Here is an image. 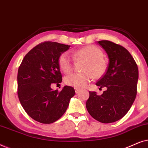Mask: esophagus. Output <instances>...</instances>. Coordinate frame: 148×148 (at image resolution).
<instances>
[{
  "label": "esophagus",
  "instance_id": "obj_1",
  "mask_svg": "<svg viewBox=\"0 0 148 148\" xmlns=\"http://www.w3.org/2000/svg\"><path fill=\"white\" fill-rule=\"evenodd\" d=\"M75 93H76V94H78V93L80 91H81V90H80V89H79V88H75Z\"/></svg>",
  "mask_w": 148,
  "mask_h": 148
}]
</instances>
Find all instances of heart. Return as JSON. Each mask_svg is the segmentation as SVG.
I'll return each mask as SVG.
<instances>
[{"mask_svg":"<svg viewBox=\"0 0 148 148\" xmlns=\"http://www.w3.org/2000/svg\"><path fill=\"white\" fill-rule=\"evenodd\" d=\"M74 60H84L82 73H72L64 78V83L67 86L77 88H84L92 79L93 77L98 79L104 74L107 63L103 58V52L98 47L94 45L86 46L75 51L71 52ZM60 69L64 73L71 72L73 68V62L67 53L60 54L58 60Z\"/></svg>","mask_w":148,"mask_h":148,"instance_id":"heart-1","label":"heart"}]
</instances>
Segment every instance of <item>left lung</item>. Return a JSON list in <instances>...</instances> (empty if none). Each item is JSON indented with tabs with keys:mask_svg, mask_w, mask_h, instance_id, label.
<instances>
[{
	"mask_svg": "<svg viewBox=\"0 0 148 148\" xmlns=\"http://www.w3.org/2000/svg\"><path fill=\"white\" fill-rule=\"evenodd\" d=\"M98 43L104 48L109 59L108 68L96 83L106 87L101 96L90 92L86 108L93 118L102 123L122 119L131 108L137 95L138 67L134 58L123 46L108 40Z\"/></svg>",
	"mask_w": 148,
	"mask_h": 148,
	"instance_id": "8db88e82",
	"label": "left lung"
}]
</instances>
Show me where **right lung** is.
Masks as SVG:
<instances>
[{
	"label": "right lung",
	"instance_id": "right-lung-1",
	"mask_svg": "<svg viewBox=\"0 0 148 148\" xmlns=\"http://www.w3.org/2000/svg\"><path fill=\"white\" fill-rule=\"evenodd\" d=\"M70 46L44 42L25 56L17 74V94L27 114L34 120L50 124L59 119L67 109L75 90L64 86L60 92L50 88L62 82L58 60Z\"/></svg>",
	"mask_w": 148,
	"mask_h": 148
}]
</instances>
